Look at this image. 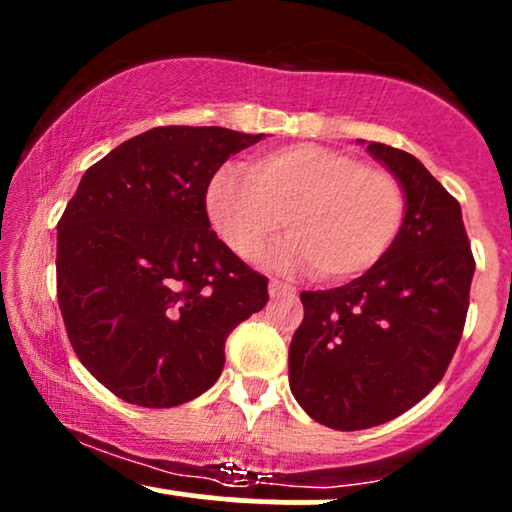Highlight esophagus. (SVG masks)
Segmentation results:
<instances>
[{"label": "esophagus", "instance_id": "esophagus-1", "mask_svg": "<svg viewBox=\"0 0 512 512\" xmlns=\"http://www.w3.org/2000/svg\"><path fill=\"white\" fill-rule=\"evenodd\" d=\"M296 291L291 284H286V281H279V279H272L269 281V296L272 298H281V296H291V293Z\"/></svg>", "mask_w": 512, "mask_h": 512}]
</instances>
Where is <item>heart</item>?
<instances>
[{"label": "heart", "instance_id": "obj_1", "mask_svg": "<svg viewBox=\"0 0 512 512\" xmlns=\"http://www.w3.org/2000/svg\"><path fill=\"white\" fill-rule=\"evenodd\" d=\"M216 233L255 262L284 219L289 240L276 252L284 267H310L317 279L366 274L402 231L407 197L383 168L320 144H296L250 158L245 175L221 170L207 185Z\"/></svg>", "mask_w": 512, "mask_h": 512}]
</instances>
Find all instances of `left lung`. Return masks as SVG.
Wrapping results in <instances>:
<instances>
[{
    "instance_id": "left-lung-1",
    "label": "left lung",
    "mask_w": 512,
    "mask_h": 512,
    "mask_svg": "<svg viewBox=\"0 0 512 512\" xmlns=\"http://www.w3.org/2000/svg\"><path fill=\"white\" fill-rule=\"evenodd\" d=\"M368 151L402 185V231L363 276L301 293L305 315L289 346L293 397L334 431L387 424L443 380L474 276L460 202L407 151L378 142Z\"/></svg>"
}]
</instances>
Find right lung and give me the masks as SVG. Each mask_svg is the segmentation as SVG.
<instances>
[{
	"mask_svg": "<svg viewBox=\"0 0 512 512\" xmlns=\"http://www.w3.org/2000/svg\"><path fill=\"white\" fill-rule=\"evenodd\" d=\"M262 134L154 127L93 163L57 223V301L74 354L129 404L207 392L267 279L211 231L207 185Z\"/></svg>",
	"mask_w": 512,
	"mask_h": 512,
	"instance_id": "obj_1",
	"label": "right lung"
}]
</instances>
